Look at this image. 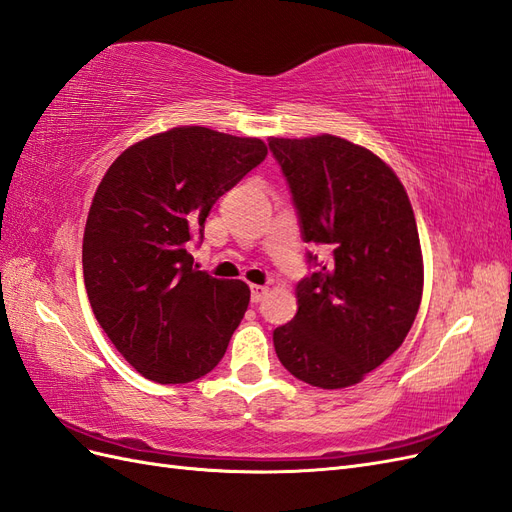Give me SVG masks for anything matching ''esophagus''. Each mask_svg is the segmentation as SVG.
I'll list each match as a JSON object with an SVG mask.
<instances>
[{"instance_id":"1","label":"esophagus","mask_w":512,"mask_h":512,"mask_svg":"<svg viewBox=\"0 0 512 512\" xmlns=\"http://www.w3.org/2000/svg\"><path fill=\"white\" fill-rule=\"evenodd\" d=\"M266 294H268V287H266V285H257V283L251 285V300H253L255 304L264 300Z\"/></svg>"}]
</instances>
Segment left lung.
<instances>
[{
  "label": "left lung",
  "mask_w": 512,
  "mask_h": 512,
  "mask_svg": "<svg viewBox=\"0 0 512 512\" xmlns=\"http://www.w3.org/2000/svg\"><path fill=\"white\" fill-rule=\"evenodd\" d=\"M304 242L330 257L298 283V313L274 330L283 367L317 388H347L392 356L422 298V253L410 197L394 171L347 139H268Z\"/></svg>",
  "instance_id": "8db88e82"
}]
</instances>
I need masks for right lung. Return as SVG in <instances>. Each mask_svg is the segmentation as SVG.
I'll return each instance as SVG.
<instances>
[{"instance_id":"1","label":"right lung","mask_w":512,"mask_h":512,"mask_svg":"<svg viewBox=\"0 0 512 512\" xmlns=\"http://www.w3.org/2000/svg\"><path fill=\"white\" fill-rule=\"evenodd\" d=\"M266 154L255 137L178 126L130 145L98 184L83 233L87 298L115 349L152 382H193L225 356L251 289L197 270L188 244Z\"/></svg>"}]
</instances>
